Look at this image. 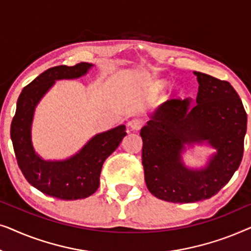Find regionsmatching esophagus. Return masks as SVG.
<instances>
[{"label":"esophagus","mask_w":251,"mask_h":251,"mask_svg":"<svg viewBox=\"0 0 251 251\" xmlns=\"http://www.w3.org/2000/svg\"><path fill=\"white\" fill-rule=\"evenodd\" d=\"M128 126H130V129L133 130V131H137V130H139L140 128H142L143 121H142V120H140V119H138V118L132 119L131 121H129Z\"/></svg>","instance_id":"34e87169"}]
</instances>
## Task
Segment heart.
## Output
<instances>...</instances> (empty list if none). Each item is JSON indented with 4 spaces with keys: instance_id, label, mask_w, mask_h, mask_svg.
Here are the masks:
<instances>
[{
    "instance_id": "b5f03b06",
    "label": "heart",
    "mask_w": 251,
    "mask_h": 251,
    "mask_svg": "<svg viewBox=\"0 0 251 251\" xmlns=\"http://www.w3.org/2000/svg\"><path fill=\"white\" fill-rule=\"evenodd\" d=\"M168 87V83L167 82H163V81H159V82H156L155 83V88L157 89V90H164V89H166Z\"/></svg>"
}]
</instances>
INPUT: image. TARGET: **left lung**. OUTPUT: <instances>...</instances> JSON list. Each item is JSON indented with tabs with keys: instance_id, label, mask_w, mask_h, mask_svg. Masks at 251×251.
I'll return each mask as SVG.
<instances>
[{
	"instance_id": "obj_1",
	"label": "left lung",
	"mask_w": 251,
	"mask_h": 251,
	"mask_svg": "<svg viewBox=\"0 0 251 251\" xmlns=\"http://www.w3.org/2000/svg\"><path fill=\"white\" fill-rule=\"evenodd\" d=\"M197 99H171L151 113L140 130L147 188L174 203L210 199L225 186L241 163L247 113L228 82L193 72ZM195 145L215 150L202 168L183 163L182 153Z\"/></svg>"
}]
</instances>
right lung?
<instances>
[{
  "label": "right lung",
  "instance_id": "1",
  "mask_svg": "<svg viewBox=\"0 0 251 251\" xmlns=\"http://www.w3.org/2000/svg\"><path fill=\"white\" fill-rule=\"evenodd\" d=\"M92 67V64L80 63L43 72L23 89L11 123L13 150L27 181L42 193L60 200H78L94 194L99 187L102 164L126 135L125 125L97 133L77 153L64 160H46L34 149L32 125L41 99L56 81L84 76Z\"/></svg>",
  "mask_w": 251,
  "mask_h": 251
}]
</instances>
